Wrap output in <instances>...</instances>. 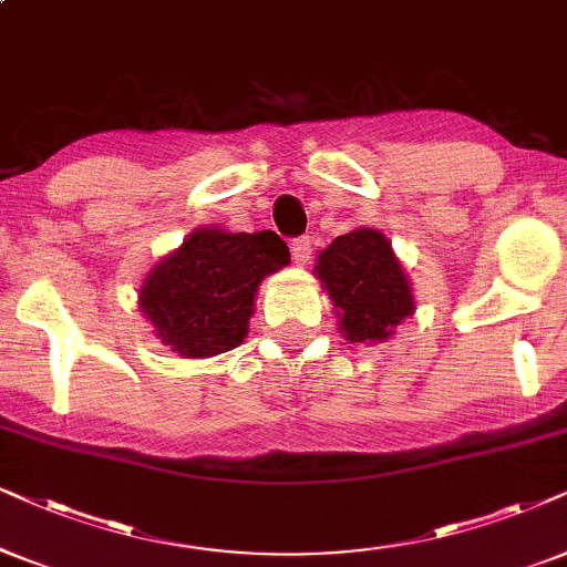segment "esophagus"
<instances>
[{"label": "esophagus", "instance_id": "34e87169", "mask_svg": "<svg viewBox=\"0 0 567 567\" xmlns=\"http://www.w3.org/2000/svg\"><path fill=\"white\" fill-rule=\"evenodd\" d=\"M292 259H296V264H300V267H303V264H308V259H311V238H296L292 240Z\"/></svg>", "mask_w": 567, "mask_h": 567}]
</instances>
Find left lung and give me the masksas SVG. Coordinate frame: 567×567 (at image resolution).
Returning <instances> with one entry per match:
<instances>
[{
    "instance_id": "1",
    "label": "left lung",
    "mask_w": 567,
    "mask_h": 567,
    "mask_svg": "<svg viewBox=\"0 0 567 567\" xmlns=\"http://www.w3.org/2000/svg\"><path fill=\"white\" fill-rule=\"evenodd\" d=\"M313 275L334 306L337 329L350 342H386L415 313L411 279L382 230L355 227L317 256Z\"/></svg>"
}]
</instances>
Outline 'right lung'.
<instances>
[{
  "label": "right lung",
  "mask_w": 567,
  "mask_h": 567,
  "mask_svg": "<svg viewBox=\"0 0 567 567\" xmlns=\"http://www.w3.org/2000/svg\"><path fill=\"white\" fill-rule=\"evenodd\" d=\"M288 264L290 250L271 230L196 227L148 269L138 290V308L152 321L162 346L177 355L227 353L246 340L264 277Z\"/></svg>",
  "instance_id": "add662e5"
}]
</instances>
